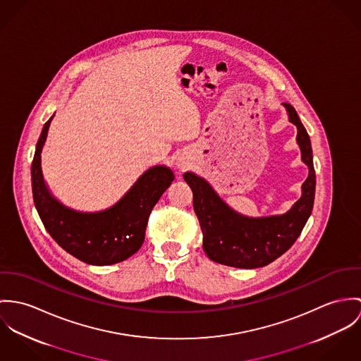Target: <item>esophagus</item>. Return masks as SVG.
Returning a JSON list of instances; mask_svg holds the SVG:
<instances>
[{
	"label": "esophagus",
	"instance_id": "1",
	"mask_svg": "<svg viewBox=\"0 0 361 361\" xmlns=\"http://www.w3.org/2000/svg\"><path fill=\"white\" fill-rule=\"evenodd\" d=\"M178 166H181V164H178Z\"/></svg>",
	"mask_w": 361,
	"mask_h": 361
}]
</instances>
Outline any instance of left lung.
<instances>
[{"label":"left lung","instance_id":"obj_1","mask_svg":"<svg viewBox=\"0 0 361 361\" xmlns=\"http://www.w3.org/2000/svg\"><path fill=\"white\" fill-rule=\"evenodd\" d=\"M288 121L296 126V142L309 176L302 184V197L283 214L249 217L230 207L213 187L192 171L184 173V180L194 194V209L203 234V250L210 260L237 267L257 269L270 264L283 255L300 235L309 220L316 192V171L310 137L295 108L282 104Z\"/></svg>","mask_w":361,"mask_h":361}]
</instances>
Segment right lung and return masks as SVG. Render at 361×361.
<instances>
[{"instance_id":"1","label":"right lung","mask_w":361,"mask_h":361,"mask_svg":"<svg viewBox=\"0 0 361 361\" xmlns=\"http://www.w3.org/2000/svg\"><path fill=\"white\" fill-rule=\"evenodd\" d=\"M52 118L42 127L32 163L33 200L45 230L61 247L87 264L109 266L128 259L142 246L151 210L174 180L171 169L164 164L149 167L105 210L71 209L52 195L42 176L41 152Z\"/></svg>"}]
</instances>
